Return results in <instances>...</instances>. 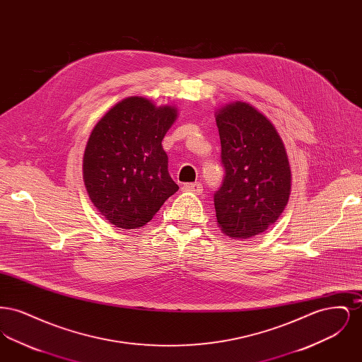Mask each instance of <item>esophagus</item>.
I'll use <instances>...</instances> for the list:
<instances>
[{
    "label": "esophagus",
    "mask_w": 362,
    "mask_h": 362,
    "mask_svg": "<svg viewBox=\"0 0 362 362\" xmlns=\"http://www.w3.org/2000/svg\"><path fill=\"white\" fill-rule=\"evenodd\" d=\"M183 191H186V192H192V194H197V195H199L201 192H202V185L201 183H186V185H183Z\"/></svg>",
    "instance_id": "obj_1"
}]
</instances>
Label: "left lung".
I'll use <instances>...</instances> for the list:
<instances>
[{
	"label": "left lung",
	"instance_id": "left-lung-1",
	"mask_svg": "<svg viewBox=\"0 0 362 362\" xmlns=\"http://www.w3.org/2000/svg\"><path fill=\"white\" fill-rule=\"evenodd\" d=\"M225 176L214 194L217 225L235 240L276 223L288 205L292 171L274 124L254 105L235 102L216 112Z\"/></svg>",
	"mask_w": 362,
	"mask_h": 362
}]
</instances>
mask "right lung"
<instances>
[{"mask_svg":"<svg viewBox=\"0 0 362 362\" xmlns=\"http://www.w3.org/2000/svg\"><path fill=\"white\" fill-rule=\"evenodd\" d=\"M177 108L130 96L111 107L86 142L83 177L104 218L122 229L148 224L179 187L168 173L161 141Z\"/></svg>","mask_w":362,"mask_h":362,"instance_id":"add662e5","label":"right lung"}]
</instances>
